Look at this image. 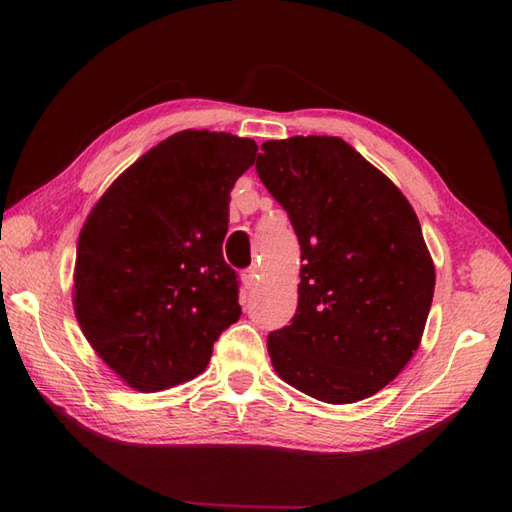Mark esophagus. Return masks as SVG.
<instances>
[{
  "label": "esophagus",
  "instance_id": "obj_1",
  "mask_svg": "<svg viewBox=\"0 0 512 512\" xmlns=\"http://www.w3.org/2000/svg\"><path fill=\"white\" fill-rule=\"evenodd\" d=\"M257 281H259V270H257V266L248 268L246 273H244V284H246V288L250 290L253 286H257Z\"/></svg>",
  "mask_w": 512,
  "mask_h": 512
}]
</instances>
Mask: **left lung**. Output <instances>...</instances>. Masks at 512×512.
<instances>
[{"mask_svg": "<svg viewBox=\"0 0 512 512\" xmlns=\"http://www.w3.org/2000/svg\"><path fill=\"white\" fill-rule=\"evenodd\" d=\"M257 176L301 246L299 306L268 334L275 372L317 400L376 394L418 350L436 270L416 213L336 136L268 140Z\"/></svg>", "mask_w": 512, "mask_h": 512, "instance_id": "8db88e82", "label": "left lung"}]
</instances>
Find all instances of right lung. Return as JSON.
<instances>
[{
  "mask_svg": "<svg viewBox=\"0 0 512 512\" xmlns=\"http://www.w3.org/2000/svg\"><path fill=\"white\" fill-rule=\"evenodd\" d=\"M255 140L184 129L136 160L85 222L74 312L94 352L138 391L204 372L233 325L239 279L224 262L228 202Z\"/></svg>",
  "mask_w": 512,
  "mask_h": 512,
  "instance_id": "obj_1",
  "label": "right lung"
}]
</instances>
